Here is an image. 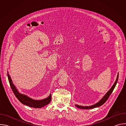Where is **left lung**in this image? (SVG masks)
<instances>
[{
	"instance_id": "obj_1",
	"label": "left lung",
	"mask_w": 126,
	"mask_h": 126,
	"mask_svg": "<svg viewBox=\"0 0 126 126\" xmlns=\"http://www.w3.org/2000/svg\"><path fill=\"white\" fill-rule=\"evenodd\" d=\"M118 77H119V73L118 74L117 77V79H116V80L115 82L114 83V85L111 87V88L110 89V90L105 94V95L103 97V98L99 102H98L97 103H96L94 105H91V106H80V105H75V106L77 108H78L82 109H93V108H97V107H100V106H102V105H103L107 101V100L108 99L109 96H110V95L111 94V93L113 91L114 89V88H115V86L117 84V81H118Z\"/></svg>"
}]
</instances>
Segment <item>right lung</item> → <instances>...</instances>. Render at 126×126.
Listing matches in <instances>:
<instances>
[{
    "label": "right lung",
    "instance_id": "add662e5",
    "mask_svg": "<svg viewBox=\"0 0 126 126\" xmlns=\"http://www.w3.org/2000/svg\"><path fill=\"white\" fill-rule=\"evenodd\" d=\"M8 79L10 84V86L13 92L14 93L16 97L18 99L22 104L29 106L30 107L35 108H40L47 105H48L51 101V94L46 98L40 100H34L32 98H30L28 96L20 93L18 90L16 89L14 85L13 84L12 80L9 75L8 73H7Z\"/></svg>",
    "mask_w": 126,
    "mask_h": 126
}]
</instances>
